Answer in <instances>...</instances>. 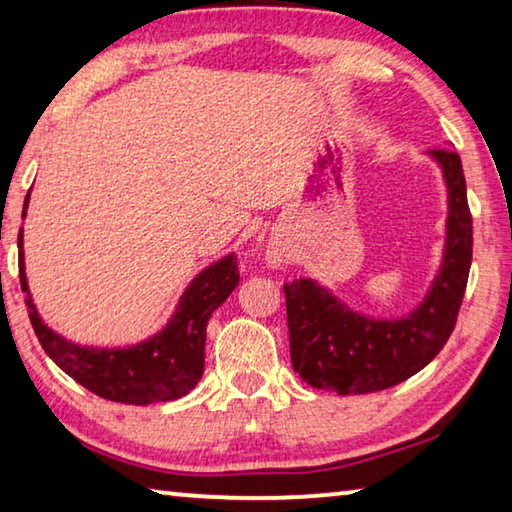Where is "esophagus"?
Masks as SVG:
<instances>
[{
  "mask_svg": "<svg viewBox=\"0 0 512 512\" xmlns=\"http://www.w3.org/2000/svg\"><path fill=\"white\" fill-rule=\"evenodd\" d=\"M280 257L282 255H280L278 248H269V253H266V259H269V264H280L282 262Z\"/></svg>",
  "mask_w": 512,
  "mask_h": 512,
  "instance_id": "esophagus-1",
  "label": "esophagus"
}]
</instances>
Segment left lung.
I'll return each mask as SVG.
<instances>
[{
    "instance_id": "1",
    "label": "left lung",
    "mask_w": 512,
    "mask_h": 512,
    "mask_svg": "<svg viewBox=\"0 0 512 512\" xmlns=\"http://www.w3.org/2000/svg\"><path fill=\"white\" fill-rule=\"evenodd\" d=\"M428 154L442 168L449 214L440 271L415 310L373 319L316 280L285 285L291 364L307 385L342 396L380 392L415 376L451 337L472 266V214L458 154L449 148Z\"/></svg>"
}]
</instances>
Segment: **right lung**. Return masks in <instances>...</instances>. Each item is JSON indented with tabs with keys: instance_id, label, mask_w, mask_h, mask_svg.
Here are the masks:
<instances>
[{
	"instance_id": "right-lung-1",
	"label": "right lung",
	"mask_w": 512,
	"mask_h": 512,
	"mask_svg": "<svg viewBox=\"0 0 512 512\" xmlns=\"http://www.w3.org/2000/svg\"><path fill=\"white\" fill-rule=\"evenodd\" d=\"M29 193L24 198L22 218L27 214ZM20 248V285L27 291V310L31 326L45 353L81 387L107 401L150 405L175 401L198 385L205 371V337L207 321L221 307L234 287L239 285L237 257L225 255L200 271L184 289L175 314L141 344L125 348H95L68 342L59 332L47 328L29 294L24 273L22 230L18 234Z\"/></svg>"
}]
</instances>
